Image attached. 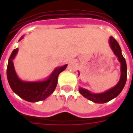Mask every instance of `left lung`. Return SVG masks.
<instances>
[{
	"instance_id": "8db88e82",
	"label": "left lung",
	"mask_w": 133,
	"mask_h": 133,
	"mask_svg": "<svg viewBox=\"0 0 133 133\" xmlns=\"http://www.w3.org/2000/svg\"><path fill=\"white\" fill-rule=\"evenodd\" d=\"M109 43L112 50L114 52L115 54L118 57V60L121 63V71H122L121 77H120L119 81L115 87L110 89L109 90L106 91L103 93L92 94V93L90 92L87 90L81 88H79V92L83 97L95 103H105V102H108V101H110L111 99H114L115 97H117L124 88V85L126 84V79H127V66H126V60L122 55V50H121L119 45L112 36H110Z\"/></svg>"
}]
</instances>
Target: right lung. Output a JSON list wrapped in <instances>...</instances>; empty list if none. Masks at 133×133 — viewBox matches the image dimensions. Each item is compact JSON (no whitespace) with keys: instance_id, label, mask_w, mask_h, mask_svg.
I'll return each instance as SVG.
<instances>
[{"instance_id":"1","label":"right lung","mask_w":133,"mask_h":133,"mask_svg":"<svg viewBox=\"0 0 133 133\" xmlns=\"http://www.w3.org/2000/svg\"><path fill=\"white\" fill-rule=\"evenodd\" d=\"M18 52L13 50L9 56L7 68V77L11 90L21 98L30 102L43 101L54 91L57 85L58 75L66 68L67 65L56 68L48 80L38 82H25L18 78L14 68L12 60Z\"/></svg>"}]
</instances>
